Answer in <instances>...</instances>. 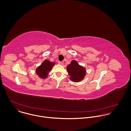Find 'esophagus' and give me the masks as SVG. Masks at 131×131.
Masks as SVG:
<instances>
[{
  "label": "esophagus",
  "instance_id": "34e87169",
  "mask_svg": "<svg viewBox=\"0 0 131 131\" xmlns=\"http://www.w3.org/2000/svg\"><path fill=\"white\" fill-rule=\"evenodd\" d=\"M63 63H64V62H63V61H61V62H60V64L61 65H63Z\"/></svg>",
  "mask_w": 131,
  "mask_h": 131
}]
</instances>
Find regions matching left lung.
<instances>
[{
  "mask_svg": "<svg viewBox=\"0 0 131 131\" xmlns=\"http://www.w3.org/2000/svg\"><path fill=\"white\" fill-rule=\"evenodd\" d=\"M67 70L70 76V80L74 82H79L83 80L86 75L85 68L80 65L77 61L73 60L67 66Z\"/></svg>",
  "mask_w": 131,
  "mask_h": 131,
  "instance_id": "left-lung-1",
  "label": "left lung"
}]
</instances>
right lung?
<instances>
[{
	"label": "right lung",
	"mask_w": 131,
	"mask_h": 131,
	"mask_svg": "<svg viewBox=\"0 0 131 131\" xmlns=\"http://www.w3.org/2000/svg\"><path fill=\"white\" fill-rule=\"evenodd\" d=\"M56 64L53 62L45 59L36 69V73L39 78L42 79H45L48 77L49 72L51 71L53 67Z\"/></svg>",
	"instance_id": "obj_1"
}]
</instances>
